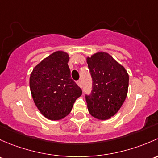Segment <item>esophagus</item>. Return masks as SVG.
Returning <instances> with one entry per match:
<instances>
[{
	"instance_id": "1",
	"label": "esophagus",
	"mask_w": 158,
	"mask_h": 158,
	"mask_svg": "<svg viewBox=\"0 0 158 158\" xmlns=\"http://www.w3.org/2000/svg\"><path fill=\"white\" fill-rule=\"evenodd\" d=\"M77 85L79 86V87H82V82H81V80H79V81H77Z\"/></svg>"
}]
</instances>
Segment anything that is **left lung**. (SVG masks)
<instances>
[{"instance_id":"left-lung-1","label":"left lung","mask_w":158,"mask_h":158,"mask_svg":"<svg viewBox=\"0 0 158 158\" xmlns=\"http://www.w3.org/2000/svg\"><path fill=\"white\" fill-rule=\"evenodd\" d=\"M87 62L93 81L92 91L85 96L89 113L98 119H108L126 100L128 74L108 53H96L87 58Z\"/></svg>"}]
</instances>
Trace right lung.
<instances>
[{
  "label": "right lung",
  "mask_w": 158,
  "mask_h": 158,
  "mask_svg": "<svg viewBox=\"0 0 158 158\" xmlns=\"http://www.w3.org/2000/svg\"><path fill=\"white\" fill-rule=\"evenodd\" d=\"M69 56L55 52L37 64L30 78L32 99L40 113L47 118L59 120L71 113L81 97V87L71 79Z\"/></svg>",
  "instance_id": "add662e5"
}]
</instances>
